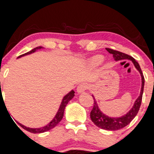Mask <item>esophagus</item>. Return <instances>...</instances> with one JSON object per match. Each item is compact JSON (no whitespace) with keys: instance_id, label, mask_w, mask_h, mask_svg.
<instances>
[{"instance_id":"34e87169","label":"esophagus","mask_w":154,"mask_h":154,"mask_svg":"<svg viewBox=\"0 0 154 154\" xmlns=\"http://www.w3.org/2000/svg\"><path fill=\"white\" fill-rule=\"evenodd\" d=\"M89 88V85L86 82H82V83L79 84L77 88V91L78 93H82V92L85 91V90H87Z\"/></svg>"}]
</instances>
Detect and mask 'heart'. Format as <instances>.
Segmentation results:
<instances>
[{
  "instance_id": "heart-1",
  "label": "heart",
  "mask_w": 154,
  "mask_h": 154,
  "mask_svg": "<svg viewBox=\"0 0 154 154\" xmlns=\"http://www.w3.org/2000/svg\"><path fill=\"white\" fill-rule=\"evenodd\" d=\"M103 60H104V57L102 55H95L91 59V63L94 66H97L103 62Z\"/></svg>"
}]
</instances>
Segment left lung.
Wrapping results in <instances>:
<instances>
[{
	"mask_svg": "<svg viewBox=\"0 0 154 154\" xmlns=\"http://www.w3.org/2000/svg\"><path fill=\"white\" fill-rule=\"evenodd\" d=\"M106 50L110 53V54H112L116 61L121 60L124 59L131 60L133 63L134 65V66L136 67V69L140 72L142 77V88L141 91H140V95L135 101L134 106L132 107L131 109L125 115L121 116V117H109V116L105 115V114L99 109V107L97 106V104L96 100H95L94 97H93L94 106L90 114L91 119L92 120V122L96 125L97 127L100 128L102 129H105V130L108 131H116L125 127L126 125H128L130 123L133 119H134V118L137 116L142 103L144 85H145V78H144L143 74H142L140 65H139L138 63L136 61V60L134 59V57L128 55V54H125V53L120 52V51H116V50L111 49V48H106Z\"/></svg>",
	"mask_w": 154,
	"mask_h": 154,
	"instance_id": "8db88e82",
	"label": "left lung"
}]
</instances>
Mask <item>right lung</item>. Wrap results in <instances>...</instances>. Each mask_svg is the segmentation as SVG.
I'll return each instance as SVG.
<instances>
[{
  "instance_id": "1",
  "label": "right lung",
  "mask_w": 154,
  "mask_h": 154,
  "mask_svg": "<svg viewBox=\"0 0 154 154\" xmlns=\"http://www.w3.org/2000/svg\"><path fill=\"white\" fill-rule=\"evenodd\" d=\"M40 48H43V47H42V46H38V47L33 48V49L31 50V51H29V52H26V53H25V54H22V55H20L18 57H22V56L27 55V54H32V53L35 52V51H37V50H38V49H40ZM74 91L72 90V91L69 92V94H67L64 97L63 99V100H62V103H61L60 106L59 110H58L57 113L56 114L54 118L51 121V122H49V123H48V125H46L44 126V127L40 128H27V127H26V126L23 125L22 124L19 123V122H17V123L19 124V125H20V127H22L23 128L25 129V130H26L27 131L33 133V134H40V133H43V132L48 131L51 130V129H52L53 128L55 127L60 122L61 119H63V116L64 110H65V108H66V105H67L68 103H69V102L70 101V100H72L73 97H74Z\"/></svg>"
}]
</instances>
